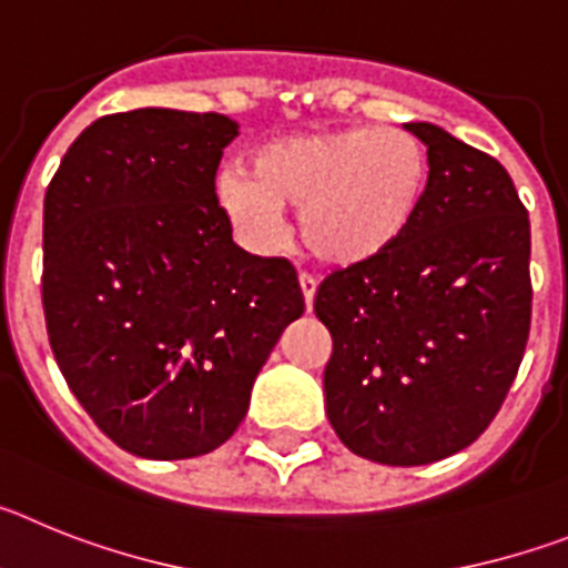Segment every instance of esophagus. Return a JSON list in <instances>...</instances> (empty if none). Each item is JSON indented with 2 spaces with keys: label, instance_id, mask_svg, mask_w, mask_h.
<instances>
[{
  "label": "esophagus",
  "instance_id": "esophagus-1",
  "mask_svg": "<svg viewBox=\"0 0 568 568\" xmlns=\"http://www.w3.org/2000/svg\"><path fill=\"white\" fill-rule=\"evenodd\" d=\"M298 284H301V293H304V301H307V310H313V298H315V290H318V281H315V275L301 273Z\"/></svg>",
  "mask_w": 568,
  "mask_h": 568
}]
</instances>
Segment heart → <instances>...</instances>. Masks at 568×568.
Listing matches in <instances>:
<instances>
[{
	"mask_svg": "<svg viewBox=\"0 0 568 568\" xmlns=\"http://www.w3.org/2000/svg\"><path fill=\"white\" fill-rule=\"evenodd\" d=\"M426 153L398 128L278 135L250 155V179L224 173L215 195L255 244L281 235V207L298 210L301 239L327 264H361L409 230L426 190Z\"/></svg>",
	"mask_w": 568,
	"mask_h": 568,
	"instance_id": "1",
	"label": "heart"
}]
</instances>
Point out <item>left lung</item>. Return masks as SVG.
I'll return each mask as SVG.
<instances>
[{"label": "left lung", "mask_w": 568, "mask_h": 568, "mask_svg": "<svg viewBox=\"0 0 568 568\" xmlns=\"http://www.w3.org/2000/svg\"><path fill=\"white\" fill-rule=\"evenodd\" d=\"M429 179L386 253L333 270L315 315L333 335L327 418L349 453L420 466L484 435L524 361L531 230L498 159L426 122Z\"/></svg>", "instance_id": "obj_1"}]
</instances>
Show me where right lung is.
Wrapping results in <instances>:
<instances>
[{"label":"right lung","mask_w":568,"mask_h":568,"mask_svg":"<svg viewBox=\"0 0 568 568\" xmlns=\"http://www.w3.org/2000/svg\"><path fill=\"white\" fill-rule=\"evenodd\" d=\"M239 124L139 108L102 115L44 193L42 307L50 349L93 424L128 453H213L304 313L287 258L233 244L215 170Z\"/></svg>","instance_id":"add662e5"}]
</instances>
